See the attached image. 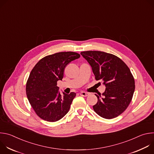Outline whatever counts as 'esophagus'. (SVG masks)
<instances>
[{
    "label": "esophagus",
    "instance_id": "34e87169",
    "mask_svg": "<svg viewBox=\"0 0 154 154\" xmlns=\"http://www.w3.org/2000/svg\"><path fill=\"white\" fill-rule=\"evenodd\" d=\"M80 94L82 96H83V97H86L89 95V93H86L85 91H82L80 93Z\"/></svg>",
    "mask_w": 154,
    "mask_h": 154
}]
</instances>
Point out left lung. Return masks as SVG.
Segmentation results:
<instances>
[{
  "mask_svg": "<svg viewBox=\"0 0 154 154\" xmlns=\"http://www.w3.org/2000/svg\"><path fill=\"white\" fill-rule=\"evenodd\" d=\"M80 54L88 62L96 80L106 88L93 107L102 118L112 119L123 113L132 99L135 80L126 64L118 57L100 51H85Z\"/></svg>",
  "mask_w": 154,
  "mask_h": 154,
  "instance_id": "1",
  "label": "left lung"
}]
</instances>
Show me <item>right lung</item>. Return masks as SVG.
Masks as SVG:
<instances>
[{
  "label": "right lung",
  "mask_w": 154,
  "mask_h": 154,
  "mask_svg": "<svg viewBox=\"0 0 154 154\" xmlns=\"http://www.w3.org/2000/svg\"><path fill=\"white\" fill-rule=\"evenodd\" d=\"M80 57L73 52L56 53L41 59L32 70L26 84V94L32 107L41 119L55 122L69 112L76 94L63 92L61 94L57 82L62 80L66 66Z\"/></svg>",
  "instance_id": "right-lung-1"
}]
</instances>
